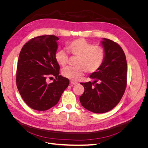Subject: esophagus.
Masks as SVG:
<instances>
[{"label": "esophagus", "instance_id": "1", "mask_svg": "<svg viewBox=\"0 0 148 148\" xmlns=\"http://www.w3.org/2000/svg\"><path fill=\"white\" fill-rule=\"evenodd\" d=\"M70 84H73V85H75V84H78V83H77V82H75L71 81V82H70Z\"/></svg>", "mask_w": 148, "mask_h": 148}]
</instances>
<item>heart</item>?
Listing matches in <instances>:
<instances>
[{
  "instance_id": "b5f03b06",
  "label": "heart",
  "mask_w": 148,
  "mask_h": 148,
  "mask_svg": "<svg viewBox=\"0 0 148 148\" xmlns=\"http://www.w3.org/2000/svg\"><path fill=\"white\" fill-rule=\"evenodd\" d=\"M66 50L70 55L77 57L75 67H66L62 70V75L71 81H77L86 71L95 73L101 68L106 57L104 48L93 44L83 38L73 40L66 45ZM57 64L64 66L69 60V57L63 50H59L55 54Z\"/></svg>"
}]
</instances>
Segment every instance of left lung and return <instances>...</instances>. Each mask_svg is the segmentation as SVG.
<instances>
[{
  "mask_svg": "<svg viewBox=\"0 0 148 148\" xmlns=\"http://www.w3.org/2000/svg\"><path fill=\"white\" fill-rule=\"evenodd\" d=\"M106 51L104 63L91 74L93 82L82 83L84 88L79 101L85 109L94 113L110 111L117 106L127 86V64L125 54L118 44L103 38L101 42Z\"/></svg>",
  "mask_w": 148,
  "mask_h": 148,
  "instance_id": "1",
  "label": "left lung"
}]
</instances>
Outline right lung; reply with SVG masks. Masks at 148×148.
Returning <instances> with one entry per match:
<instances>
[{"label": "right lung", "mask_w": 148, "mask_h": 148, "mask_svg": "<svg viewBox=\"0 0 148 148\" xmlns=\"http://www.w3.org/2000/svg\"><path fill=\"white\" fill-rule=\"evenodd\" d=\"M59 38L53 35L30 39L20 51L16 82L23 101L33 109L43 111L56 106L69 80L59 75L60 66L55 59ZM49 75L56 79L48 84ZM52 78V77H51Z\"/></svg>", "instance_id": "add662e5"}]
</instances>
